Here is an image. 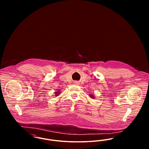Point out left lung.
Returning a JSON list of instances; mask_svg holds the SVG:
<instances>
[{"mask_svg":"<svg viewBox=\"0 0 149 149\" xmlns=\"http://www.w3.org/2000/svg\"><path fill=\"white\" fill-rule=\"evenodd\" d=\"M91 98H93V99H94V98H95V97L93 95H92V94H89V95Z\"/></svg>","mask_w":149,"mask_h":149,"instance_id":"left-lung-1","label":"left lung"}]
</instances>
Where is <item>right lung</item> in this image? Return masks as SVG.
I'll return each mask as SVG.
<instances>
[{
	"label": "right lung",
	"mask_w": 149,
	"mask_h": 149,
	"mask_svg": "<svg viewBox=\"0 0 149 149\" xmlns=\"http://www.w3.org/2000/svg\"><path fill=\"white\" fill-rule=\"evenodd\" d=\"M55 93V97H57V96H58V95L60 94L61 93H60V91H56Z\"/></svg>",
	"instance_id": "right-lung-1"
}]
</instances>
